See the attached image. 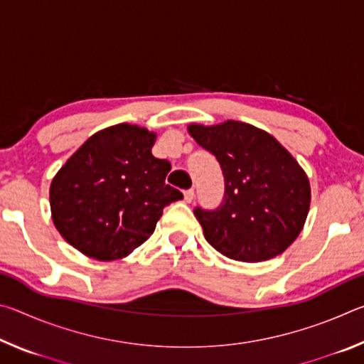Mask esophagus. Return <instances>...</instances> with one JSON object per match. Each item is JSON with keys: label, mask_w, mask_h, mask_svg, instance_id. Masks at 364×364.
Returning <instances> with one entry per match:
<instances>
[{"label": "esophagus", "mask_w": 364, "mask_h": 364, "mask_svg": "<svg viewBox=\"0 0 364 364\" xmlns=\"http://www.w3.org/2000/svg\"><path fill=\"white\" fill-rule=\"evenodd\" d=\"M184 200L186 202H193V199H194V189H188V191H184Z\"/></svg>", "instance_id": "1"}]
</instances>
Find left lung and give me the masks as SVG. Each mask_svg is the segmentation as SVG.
Masks as SVG:
<instances>
[{"label":"left lung","mask_w":364,"mask_h":364,"mask_svg":"<svg viewBox=\"0 0 364 364\" xmlns=\"http://www.w3.org/2000/svg\"><path fill=\"white\" fill-rule=\"evenodd\" d=\"M188 132L217 157L225 176L220 207L194 210L208 244L249 263L282 254L304 230L310 210V181L297 160L269 133L244 122L191 123Z\"/></svg>","instance_id":"1"}]
</instances>
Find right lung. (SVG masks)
<instances>
[{
  "label": "right lung",
  "instance_id": "1",
  "mask_svg": "<svg viewBox=\"0 0 364 364\" xmlns=\"http://www.w3.org/2000/svg\"><path fill=\"white\" fill-rule=\"evenodd\" d=\"M156 133L130 123L90 136L53 178V223L95 260H119L156 230L164 207L183 199L165 184L171 165L152 156Z\"/></svg>",
  "mask_w": 364,
  "mask_h": 364
}]
</instances>
